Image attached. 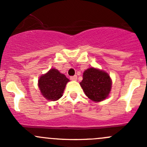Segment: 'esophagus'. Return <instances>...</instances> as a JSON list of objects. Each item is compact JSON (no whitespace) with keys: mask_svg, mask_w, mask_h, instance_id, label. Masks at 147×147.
<instances>
[{"mask_svg":"<svg viewBox=\"0 0 147 147\" xmlns=\"http://www.w3.org/2000/svg\"><path fill=\"white\" fill-rule=\"evenodd\" d=\"M70 80L72 81H76L77 80H78V77H77V75H75V76H72L70 77Z\"/></svg>","mask_w":147,"mask_h":147,"instance_id":"1","label":"esophagus"}]
</instances>
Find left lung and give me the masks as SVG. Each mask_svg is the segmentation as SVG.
<instances>
[{
	"label": "left lung",
	"mask_w": 147,
	"mask_h": 147,
	"mask_svg": "<svg viewBox=\"0 0 147 147\" xmlns=\"http://www.w3.org/2000/svg\"><path fill=\"white\" fill-rule=\"evenodd\" d=\"M82 78L80 84L89 99L99 102L109 97L112 81L107 72L92 67L84 70Z\"/></svg>",
	"instance_id": "8db88e82"
}]
</instances>
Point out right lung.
Instances as JSON below:
<instances>
[{
    "label": "right lung",
    "mask_w": 147,
    "mask_h": 147,
    "mask_svg": "<svg viewBox=\"0 0 147 147\" xmlns=\"http://www.w3.org/2000/svg\"><path fill=\"white\" fill-rule=\"evenodd\" d=\"M69 80L59 70L52 68L42 75L38 80V85L41 94L46 100L56 101L63 96L67 83Z\"/></svg>",
    "instance_id": "right-lung-1"
}]
</instances>
